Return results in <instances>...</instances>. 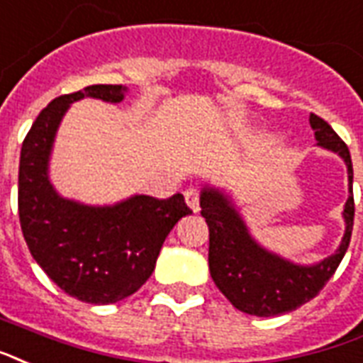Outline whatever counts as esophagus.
Listing matches in <instances>:
<instances>
[{"label":"esophagus","mask_w":363,"mask_h":363,"mask_svg":"<svg viewBox=\"0 0 363 363\" xmlns=\"http://www.w3.org/2000/svg\"><path fill=\"white\" fill-rule=\"evenodd\" d=\"M184 200H186L188 207L192 211H198L200 209V188H186L184 190Z\"/></svg>","instance_id":"obj_1"}]
</instances>
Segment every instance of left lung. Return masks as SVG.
Masks as SVG:
<instances>
[{
    "mask_svg": "<svg viewBox=\"0 0 363 363\" xmlns=\"http://www.w3.org/2000/svg\"><path fill=\"white\" fill-rule=\"evenodd\" d=\"M311 125L318 145L337 152L348 167V196L345 206L347 232L335 255L314 267H298L257 245L243 220L230 201L217 190L206 188L201 192V217L209 226V272L223 293L238 311L251 316H280L308 303L322 291L329 278L335 274L347 253L354 226L352 160L333 127L320 116L311 114Z\"/></svg>",
    "mask_w": 363,
    "mask_h": 363,
    "instance_id": "left-lung-1",
    "label": "left lung"
}]
</instances>
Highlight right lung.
<instances>
[{"mask_svg": "<svg viewBox=\"0 0 363 363\" xmlns=\"http://www.w3.org/2000/svg\"><path fill=\"white\" fill-rule=\"evenodd\" d=\"M123 85H89L51 101L30 127L18 165V217L30 253L70 297L110 304L138 291L154 272L173 226L192 213L184 196H135L114 207L62 200L47 179L52 138L70 102L123 99Z\"/></svg>", "mask_w": 363, "mask_h": 363, "instance_id": "obj_1", "label": "right lung"}]
</instances>
